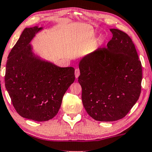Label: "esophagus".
Instances as JSON below:
<instances>
[{
    "instance_id": "1",
    "label": "esophagus",
    "mask_w": 152,
    "mask_h": 152,
    "mask_svg": "<svg viewBox=\"0 0 152 152\" xmlns=\"http://www.w3.org/2000/svg\"><path fill=\"white\" fill-rule=\"evenodd\" d=\"M79 75H80V70H79L78 69H76L75 70V77H76V78H78Z\"/></svg>"
}]
</instances>
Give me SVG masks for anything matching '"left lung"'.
Returning <instances> with one entry per match:
<instances>
[{
  "mask_svg": "<svg viewBox=\"0 0 152 152\" xmlns=\"http://www.w3.org/2000/svg\"><path fill=\"white\" fill-rule=\"evenodd\" d=\"M106 48L83 57L78 83L83 106L96 121L111 122L125 117L139 98L142 65L135 45L127 34L110 29Z\"/></svg>",
  "mask_w": 152,
  "mask_h": 152,
  "instance_id": "left-lung-1",
  "label": "left lung"
}]
</instances>
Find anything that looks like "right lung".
<instances>
[{"label": "right lung", "instance_id": "right-lung-1", "mask_svg": "<svg viewBox=\"0 0 152 152\" xmlns=\"http://www.w3.org/2000/svg\"><path fill=\"white\" fill-rule=\"evenodd\" d=\"M43 27H27L12 48L6 65L5 87L23 118L47 121L58 112L64 94L75 80L74 69L61 67L36 54L30 44Z\"/></svg>", "mask_w": 152, "mask_h": 152}]
</instances>
